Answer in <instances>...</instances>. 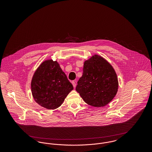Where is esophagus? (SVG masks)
<instances>
[{"mask_svg": "<svg viewBox=\"0 0 152 152\" xmlns=\"http://www.w3.org/2000/svg\"><path fill=\"white\" fill-rule=\"evenodd\" d=\"M72 85L73 87H74V88H75L76 86V84L75 81H73L72 82Z\"/></svg>", "mask_w": 152, "mask_h": 152, "instance_id": "1", "label": "esophagus"}]
</instances>
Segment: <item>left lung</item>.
<instances>
[{"label":"left lung","mask_w":152,"mask_h":152,"mask_svg":"<svg viewBox=\"0 0 152 152\" xmlns=\"http://www.w3.org/2000/svg\"><path fill=\"white\" fill-rule=\"evenodd\" d=\"M118 88L116 72L105 58L94 55L84 61L76 90L88 105L105 106L115 97Z\"/></svg>","instance_id":"left-lung-1"}]
</instances>
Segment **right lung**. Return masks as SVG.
I'll list each match as a JSON object with an SVG mask.
<instances>
[{"instance_id": "obj_1", "label": "right lung", "mask_w": 152, "mask_h": 152, "mask_svg": "<svg viewBox=\"0 0 152 152\" xmlns=\"http://www.w3.org/2000/svg\"><path fill=\"white\" fill-rule=\"evenodd\" d=\"M31 86L35 101L47 109L58 108L73 89L58 63L51 59L45 60L37 68Z\"/></svg>"}]
</instances>
